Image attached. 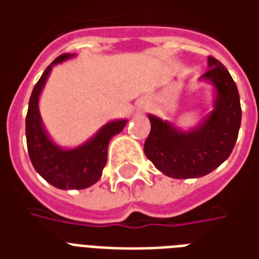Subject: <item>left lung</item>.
Returning a JSON list of instances; mask_svg holds the SVG:
<instances>
[{
	"mask_svg": "<svg viewBox=\"0 0 259 259\" xmlns=\"http://www.w3.org/2000/svg\"><path fill=\"white\" fill-rule=\"evenodd\" d=\"M208 70L201 79L217 89L215 108L200 127L183 133L150 115L151 130L144 152L155 168L175 179H193L211 174L232 154L241 124L237 85L217 58L208 57Z\"/></svg>",
	"mask_w": 259,
	"mask_h": 259,
	"instance_id": "left-lung-1",
	"label": "left lung"
}]
</instances>
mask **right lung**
Segmentation results:
<instances>
[{
	"label": "right lung",
	"mask_w": 259,
	"mask_h": 259,
	"mask_svg": "<svg viewBox=\"0 0 259 259\" xmlns=\"http://www.w3.org/2000/svg\"><path fill=\"white\" fill-rule=\"evenodd\" d=\"M70 57L69 54L59 55L44 70L31 91L26 115V141L33 166L48 183L62 190H80L100 180L107 163L109 140L123 130L126 120L109 122L90 141L73 150H62L50 140L41 124L38 96L54 65Z\"/></svg>",
	"instance_id": "add662e5"
}]
</instances>
